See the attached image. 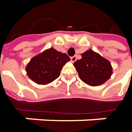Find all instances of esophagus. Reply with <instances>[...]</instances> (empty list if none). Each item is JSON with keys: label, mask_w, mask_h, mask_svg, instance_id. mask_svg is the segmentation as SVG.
<instances>
[{"label": "esophagus", "mask_w": 132, "mask_h": 132, "mask_svg": "<svg viewBox=\"0 0 132 132\" xmlns=\"http://www.w3.org/2000/svg\"><path fill=\"white\" fill-rule=\"evenodd\" d=\"M76 60H77V56H73L71 57V61H72V63H74Z\"/></svg>", "instance_id": "34e87169"}]
</instances>
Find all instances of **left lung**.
<instances>
[{
	"instance_id": "1",
	"label": "left lung",
	"mask_w": 132,
	"mask_h": 132,
	"mask_svg": "<svg viewBox=\"0 0 132 132\" xmlns=\"http://www.w3.org/2000/svg\"><path fill=\"white\" fill-rule=\"evenodd\" d=\"M81 56L82 59L76 60L73 65L83 82L91 86H98L111 78L112 66L108 60L92 50H86Z\"/></svg>"
}]
</instances>
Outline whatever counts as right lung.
I'll return each mask as SVG.
<instances>
[{
	"label": "right lung",
	"instance_id": "add662e5",
	"mask_svg": "<svg viewBox=\"0 0 132 132\" xmlns=\"http://www.w3.org/2000/svg\"><path fill=\"white\" fill-rule=\"evenodd\" d=\"M69 60L66 53L51 47L34 56L26 66V72L37 84L46 85L60 76L63 66Z\"/></svg>",
	"mask_w": 132,
	"mask_h": 132
}]
</instances>
